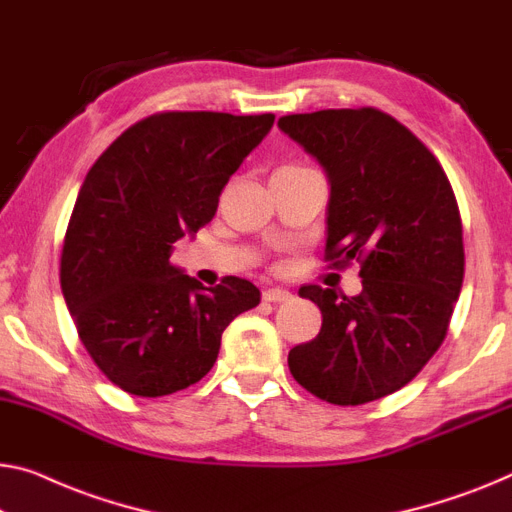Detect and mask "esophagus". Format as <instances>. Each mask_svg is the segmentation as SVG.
<instances>
[{
  "label": "esophagus",
  "mask_w": 512,
  "mask_h": 512,
  "mask_svg": "<svg viewBox=\"0 0 512 512\" xmlns=\"http://www.w3.org/2000/svg\"><path fill=\"white\" fill-rule=\"evenodd\" d=\"M264 301H269V303H282V301H289L292 299V292H289V289H282V287H269V289H264Z\"/></svg>",
  "instance_id": "1"
}]
</instances>
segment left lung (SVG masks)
Masks as SVG:
<instances>
[{"instance_id": "8db88e82", "label": "left lung", "mask_w": 512, "mask_h": 512, "mask_svg": "<svg viewBox=\"0 0 512 512\" xmlns=\"http://www.w3.org/2000/svg\"><path fill=\"white\" fill-rule=\"evenodd\" d=\"M278 128L329 177L326 259H356L363 278L358 296L299 289L322 310V331L289 352V372L331 404L379 400L423 370L451 324L464 278L451 181L407 126L375 108L287 114Z\"/></svg>"}]
</instances>
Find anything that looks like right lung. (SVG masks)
I'll list each match as a JSON object with an SVG mask.
<instances>
[{
  "instance_id": "right-lung-1",
  "label": "right lung",
  "mask_w": 512,
  "mask_h": 512,
  "mask_svg": "<svg viewBox=\"0 0 512 512\" xmlns=\"http://www.w3.org/2000/svg\"><path fill=\"white\" fill-rule=\"evenodd\" d=\"M273 114L158 112L121 133L82 183L61 248V292L82 345L121 391L160 398L197 384L232 319L259 303L250 280L204 287L170 264L216 216L225 183Z\"/></svg>"
}]
</instances>
